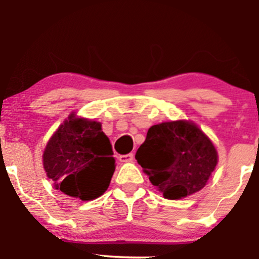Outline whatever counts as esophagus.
Here are the masks:
<instances>
[{"label": "esophagus", "instance_id": "34e87169", "mask_svg": "<svg viewBox=\"0 0 259 259\" xmlns=\"http://www.w3.org/2000/svg\"><path fill=\"white\" fill-rule=\"evenodd\" d=\"M119 160L123 163H129L134 160V153H127V154H121L119 156Z\"/></svg>", "mask_w": 259, "mask_h": 259}]
</instances>
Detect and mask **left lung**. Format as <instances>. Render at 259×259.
<instances>
[{
	"instance_id": "8db88e82",
	"label": "left lung",
	"mask_w": 259,
	"mask_h": 259,
	"mask_svg": "<svg viewBox=\"0 0 259 259\" xmlns=\"http://www.w3.org/2000/svg\"><path fill=\"white\" fill-rule=\"evenodd\" d=\"M135 158L165 198L179 200L203 189L218 153L196 124L178 120L151 126Z\"/></svg>"
}]
</instances>
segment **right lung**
Listing matches in <instances>:
<instances>
[{"label": "right lung", "mask_w": 259, "mask_h": 259, "mask_svg": "<svg viewBox=\"0 0 259 259\" xmlns=\"http://www.w3.org/2000/svg\"><path fill=\"white\" fill-rule=\"evenodd\" d=\"M42 160L55 189L81 201L105 194L115 170L112 145L101 123L74 114L49 140Z\"/></svg>", "instance_id": "right-lung-1"}]
</instances>
